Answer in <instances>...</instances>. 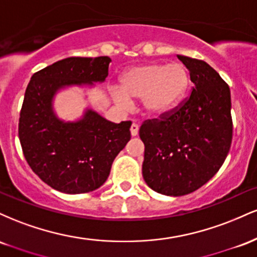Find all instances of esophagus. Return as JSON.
I'll use <instances>...</instances> for the list:
<instances>
[{"label": "esophagus", "mask_w": 257, "mask_h": 257, "mask_svg": "<svg viewBox=\"0 0 257 257\" xmlns=\"http://www.w3.org/2000/svg\"><path fill=\"white\" fill-rule=\"evenodd\" d=\"M139 133V125L137 124V123H133L132 126H131V134L132 137H137Z\"/></svg>", "instance_id": "34e87169"}]
</instances>
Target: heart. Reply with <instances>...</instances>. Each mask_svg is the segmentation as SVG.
<instances>
[{"mask_svg":"<svg viewBox=\"0 0 257 257\" xmlns=\"http://www.w3.org/2000/svg\"><path fill=\"white\" fill-rule=\"evenodd\" d=\"M190 83V72L184 64H141L123 73L120 89L112 90V99L120 107L129 106V98L141 99L144 113L158 118L181 104Z\"/></svg>","mask_w":257,"mask_h":257,"instance_id":"heart-1","label":"heart"}]
</instances>
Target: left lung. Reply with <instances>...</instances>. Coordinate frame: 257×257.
Listing matches in <instances>:
<instances>
[{
  "mask_svg": "<svg viewBox=\"0 0 257 257\" xmlns=\"http://www.w3.org/2000/svg\"><path fill=\"white\" fill-rule=\"evenodd\" d=\"M194 87L178 110L147 120L139 135L145 145L143 176L164 196H185L219 172L232 143L231 91L205 61L178 55Z\"/></svg>",
  "mask_w": 257,
  "mask_h": 257,
  "instance_id": "8db88e82",
  "label": "left lung"
}]
</instances>
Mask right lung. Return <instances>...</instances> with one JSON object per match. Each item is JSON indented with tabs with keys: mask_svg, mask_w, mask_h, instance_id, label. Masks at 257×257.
Returning <instances> with one entry per match:
<instances>
[{
	"mask_svg": "<svg viewBox=\"0 0 257 257\" xmlns=\"http://www.w3.org/2000/svg\"><path fill=\"white\" fill-rule=\"evenodd\" d=\"M110 63L108 57L63 59L35 73L26 88L19 118L23 152L38 178L60 192L87 193L104 185L131 140L132 122L112 123L89 106L75 120L54 110L60 91L79 87L85 93L104 83Z\"/></svg>",
	"mask_w": 257,
	"mask_h": 257,
	"instance_id": "right-lung-1",
	"label": "right lung"
}]
</instances>
